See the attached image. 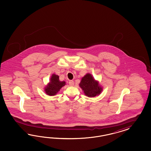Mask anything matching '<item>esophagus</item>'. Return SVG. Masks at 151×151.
Masks as SVG:
<instances>
[{"instance_id": "obj_1", "label": "esophagus", "mask_w": 151, "mask_h": 151, "mask_svg": "<svg viewBox=\"0 0 151 151\" xmlns=\"http://www.w3.org/2000/svg\"><path fill=\"white\" fill-rule=\"evenodd\" d=\"M69 83L70 86H73V85H74V82H73V81L70 80V81H69Z\"/></svg>"}]
</instances>
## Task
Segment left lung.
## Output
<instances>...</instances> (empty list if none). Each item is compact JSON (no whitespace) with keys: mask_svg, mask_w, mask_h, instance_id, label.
<instances>
[{"mask_svg":"<svg viewBox=\"0 0 151 151\" xmlns=\"http://www.w3.org/2000/svg\"><path fill=\"white\" fill-rule=\"evenodd\" d=\"M79 86L82 88L85 95L90 97L99 95L102 91V87L90 73L86 74L82 78Z\"/></svg>","mask_w":151,"mask_h":151,"instance_id":"1","label":"left lung"}]
</instances>
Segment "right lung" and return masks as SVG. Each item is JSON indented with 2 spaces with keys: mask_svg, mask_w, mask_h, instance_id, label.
I'll return each mask as SVG.
<instances>
[{
  "mask_svg": "<svg viewBox=\"0 0 151 151\" xmlns=\"http://www.w3.org/2000/svg\"><path fill=\"white\" fill-rule=\"evenodd\" d=\"M65 84V81H60L58 75L53 73L51 77L50 82L45 88V92L49 96H54Z\"/></svg>",
  "mask_w": 151,
  "mask_h": 151,
  "instance_id": "add662e5",
  "label": "right lung"
}]
</instances>
